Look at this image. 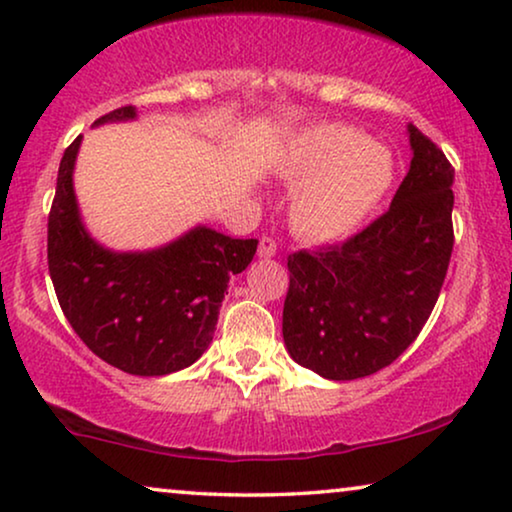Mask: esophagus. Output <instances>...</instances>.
<instances>
[{
  "label": "esophagus",
  "mask_w": 512,
  "mask_h": 512,
  "mask_svg": "<svg viewBox=\"0 0 512 512\" xmlns=\"http://www.w3.org/2000/svg\"><path fill=\"white\" fill-rule=\"evenodd\" d=\"M275 254H277V240H275V237L263 235L261 242H258V256L272 258Z\"/></svg>",
  "instance_id": "esophagus-1"
}]
</instances>
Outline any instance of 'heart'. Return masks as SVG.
<instances>
[{"label":"heart","instance_id":"heart-1","mask_svg":"<svg viewBox=\"0 0 512 512\" xmlns=\"http://www.w3.org/2000/svg\"><path fill=\"white\" fill-rule=\"evenodd\" d=\"M279 172L298 186L293 228L307 240L333 242L375 212L394 181V158L359 128L321 123L293 139Z\"/></svg>","mask_w":512,"mask_h":512}]
</instances>
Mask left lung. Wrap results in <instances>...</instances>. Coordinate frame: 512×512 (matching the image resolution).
Masks as SVG:
<instances>
[{
    "label": "left lung",
    "instance_id": "1",
    "mask_svg": "<svg viewBox=\"0 0 512 512\" xmlns=\"http://www.w3.org/2000/svg\"><path fill=\"white\" fill-rule=\"evenodd\" d=\"M412 160L391 205L342 244L289 256L282 333L291 359L326 380H359L394 363L443 289L454 230V170L408 125Z\"/></svg>",
    "mask_w": 512,
    "mask_h": 512
}]
</instances>
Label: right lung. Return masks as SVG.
<instances>
[{"instance_id":"1","label":"right lung","mask_w":512,"mask_h":512,"mask_svg":"<svg viewBox=\"0 0 512 512\" xmlns=\"http://www.w3.org/2000/svg\"><path fill=\"white\" fill-rule=\"evenodd\" d=\"M121 107L95 125L130 121ZM81 137L65 149L48 214V272L55 296L90 352L123 373L158 377L205 354L228 282L251 263L258 240H233L198 226L165 247L116 254L83 228L74 195Z\"/></svg>"}]
</instances>
